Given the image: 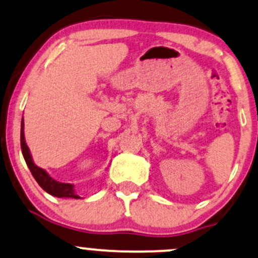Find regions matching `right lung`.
<instances>
[{
    "label": "right lung",
    "instance_id": "obj_1",
    "mask_svg": "<svg viewBox=\"0 0 258 258\" xmlns=\"http://www.w3.org/2000/svg\"><path fill=\"white\" fill-rule=\"evenodd\" d=\"M21 149H22L23 158H25L28 169L31 170L32 175L36 179V181L38 182L39 186L43 188L46 192H48L52 196H55V198L79 199V195H77L76 190H74V185L57 181V180L49 176L46 170L39 168V166H37L33 163L31 151L25 140V123H23V118L22 121H21Z\"/></svg>",
    "mask_w": 258,
    "mask_h": 258
}]
</instances>
